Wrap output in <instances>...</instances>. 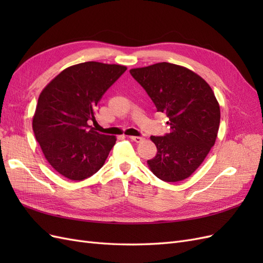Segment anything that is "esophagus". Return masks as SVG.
I'll return each mask as SVG.
<instances>
[{
    "label": "esophagus",
    "mask_w": 263,
    "mask_h": 263,
    "mask_svg": "<svg viewBox=\"0 0 263 263\" xmlns=\"http://www.w3.org/2000/svg\"><path fill=\"white\" fill-rule=\"evenodd\" d=\"M129 139L135 141V142H140V141L144 140V137H142V136H129Z\"/></svg>",
    "instance_id": "34e87169"
}]
</instances>
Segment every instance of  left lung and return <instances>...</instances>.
<instances>
[{
	"instance_id": "1",
	"label": "left lung",
	"mask_w": 263,
	"mask_h": 263,
	"mask_svg": "<svg viewBox=\"0 0 263 263\" xmlns=\"http://www.w3.org/2000/svg\"><path fill=\"white\" fill-rule=\"evenodd\" d=\"M129 72L144 87L157 112L169 117L170 133L151 136L158 151L147 161L150 170L164 182L189 178L217 137L220 110L213 90L193 71L169 62Z\"/></svg>"
}]
</instances>
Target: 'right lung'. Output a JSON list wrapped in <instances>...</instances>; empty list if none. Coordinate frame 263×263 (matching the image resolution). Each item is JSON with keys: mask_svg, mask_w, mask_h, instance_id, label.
Masks as SVG:
<instances>
[{"mask_svg": "<svg viewBox=\"0 0 263 263\" xmlns=\"http://www.w3.org/2000/svg\"><path fill=\"white\" fill-rule=\"evenodd\" d=\"M87 61L63 70L39 95L33 118L36 139L52 168L70 180L92 177L104 164L115 136L89 126L104 93L125 71Z\"/></svg>", "mask_w": 263, "mask_h": 263, "instance_id": "add662e5", "label": "right lung"}]
</instances>
